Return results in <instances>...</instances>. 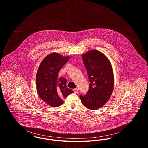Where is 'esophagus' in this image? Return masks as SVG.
Here are the masks:
<instances>
[{
	"label": "esophagus",
	"mask_w": 148,
	"mask_h": 148,
	"mask_svg": "<svg viewBox=\"0 0 148 148\" xmlns=\"http://www.w3.org/2000/svg\"><path fill=\"white\" fill-rule=\"evenodd\" d=\"M73 91L75 93H77L78 92V89L77 88H75V89L73 90Z\"/></svg>",
	"instance_id": "obj_1"
}]
</instances>
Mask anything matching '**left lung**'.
Listing matches in <instances>:
<instances>
[{"label": "left lung", "instance_id": "left-lung-1", "mask_svg": "<svg viewBox=\"0 0 148 148\" xmlns=\"http://www.w3.org/2000/svg\"><path fill=\"white\" fill-rule=\"evenodd\" d=\"M82 58L87 72L90 88L86 95L80 96L81 102L88 109H99L107 102L113 91L112 64L104 53L97 50L86 52Z\"/></svg>", "mask_w": 148, "mask_h": 148}]
</instances>
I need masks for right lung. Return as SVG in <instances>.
Returning <instances> with one entry per match:
<instances>
[{
  "instance_id": "add662e5",
  "label": "right lung",
  "mask_w": 148,
  "mask_h": 148,
  "mask_svg": "<svg viewBox=\"0 0 148 148\" xmlns=\"http://www.w3.org/2000/svg\"><path fill=\"white\" fill-rule=\"evenodd\" d=\"M70 58L59 53L53 52L46 56L39 65L36 76V90L39 97L52 107L62 105V99L73 91L66 86L67 79L58 77L61 69Z\"/></svg>"
}]
</instances>
